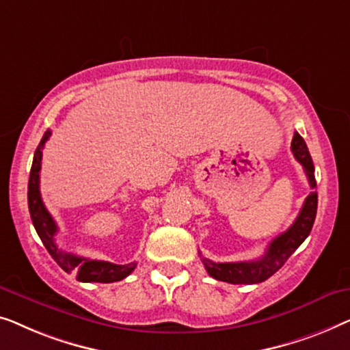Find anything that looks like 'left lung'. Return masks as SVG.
<instances>
[{"label": "left lung", "instance_id": "obj_1", "mask_svg": "<svg viewBox=\"0 0 350 350\" xmlns=\"http://www.w3.org/2000/svg\"><path fill=\"white\" fill-rule=\"evenodd\" d=\"M292 152L304 168V173L308 176L309 185L312 191L304 200V204L299 211L298 217L295 219L293 225L287 231L280 233L279 236L269 243L267 254L262 258L252 260V262H234V263H215L213 260L203 257V265L206 271L214 279L222 280L230 284H258L267 280L268 278L284 267L290 255L297 250L303 241L311 233L314 220L317 214V191L316 189V176H314V163L309 154L306 142L298 133H295L292 139Z\"/></svg>", "mask_w": 350, "mask_h": 350}]
</instances>
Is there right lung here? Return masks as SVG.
<instances>
[{
	"label": "right lung",
	"mask_w": 350,
	"mask_h": 350,
	"mask_svg": "<svg viewBox=\"0 0 350 350\" xmlns=\"http://www.w3.org/2000/svg\"><path fill=\"white\" fill-rule=\"evenodd\" d=\"M49 137H51V130L44 133L41 142H39L36 152L33 157L31 171H29L28 180V209L31 215L33 225L36 228V233L41 238L42 244L46 245L47 252L52 255V258L60 265L62 269L66 273H76L77 280L81 282H117V280L125 279L128 274L133 273L136 268V263L128 265H116L111 262H103V260H90L79 255L65 252L60 250L55 244V234L58 226L52 215L49 214L46 206L42 203L41 191H39V171H41V160H42V149Z\"/></svg>",
	"instance_id": "1"
}]
</instances>
